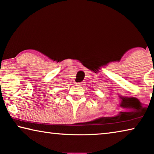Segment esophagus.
Wrapping results in <instances>:
<instances>
[{"label": "esophagus", "instance_id": "esophagus-1", "mask_svg": "<svg viewBox=\"0 0 154 154\" xmlns=\"http://www.w3.org/2000/svg\"><path fill=\"white\" fill-rule=\"evenodd\" d=\"M84 83L85 82H79V83H78V85H79V86H84V85H85V84H84Z\"/></svg>", "mask_w": 154, "mask_h": 154}]
</instances>
